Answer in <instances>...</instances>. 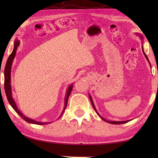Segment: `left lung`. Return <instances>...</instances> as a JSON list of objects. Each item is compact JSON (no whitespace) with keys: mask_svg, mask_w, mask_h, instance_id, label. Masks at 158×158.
Returning a JSON list of instances; mask_svg holds the SVG:
<instances>
[{"mask_svg":"<svg viewBox=\"0 0 158 158\" xmlns=\"http://www.w3.org/2000/svg\"><path fill=\"white\" fill-rule=\"evenodd\" d=\"M137 35H139L140 36V37L141 38V39H143V36L142 35H140V34H138V33H137L136 34ZM142 49H143V53H144V55H145V58H147V61H148L149 62V59H148V58H147V55L145 54V52H144V50H143V47H142ZM149 64H150V62H149ZM151 65V64H150ZM89 99H90V101H91V102H92V106H93V108L94 109V110H96V112L97 113V114H98V116L100 117V118H101L102 120H104L105 121V122H108V123H112V124H122V123H127V122H130V120H127V121H122V122H113V121H108V120H106L105 118H102V117L100 116V115H99V113L97 112V110H96V107H95V106H94V102H93V100H92V97H91V96L90 95H89Z\"/></svg>","mask_w":158,"mask_h":158,"instance_id":"obj_1","label":"left lung"}]
</instances>
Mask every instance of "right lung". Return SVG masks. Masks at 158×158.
<instances>
[{"label":"right lung","mask_w":158,"mask_h":158,"mask_svg":"<svg viewBox=\"0 0 158 158\" xmlns=\"http://www.w3.org/2000/svg\"><path fill=\"white\" fill-rule=\"evenodd\" d=\"M20 42L18 41V40H16L14 43V48H13V50L12 53L10 54L9 57L7 59V61H6V65H5V94L6 96V98H7L8 101L9 102L10 105L12 106V108L15 110V112L18 114V115L22 117V118L25 120L26 122H27L28 123H34V124H37V125H44V124H47V123H49V122H47V123H44V122H36V121L30 119L28 117H26L20 111V110L18 109V107L16 106V104L13 100V97H12V92H11V65H12V62L13 60L14 59L15 56V53H16V51L17 49H18V46L19 45ZM73 84L70 85L69 88L68 89H67L66 92V96L65 98V102H64V108L63 111L61 114V115L60 116V117L62 116V113L64 111L66 106H67V103H68V99L71 93V91L73 89ZM59 117V118H60Z\"/></svg>","instance_id":"1"}]
</instances>
